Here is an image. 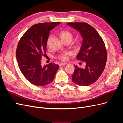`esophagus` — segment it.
I'll return each instance as SVG.
<instances>
[{
  "label": "esophagus",
  "instance_id": "1",
  "mask_svg": "<svg viewBox=\"0 0 123 123\" xmlns=\"http://www.w3.org/2000/svg\"><path fill=\"white\" fill-rule=\"evenodd\" d=\"M67 64V63L66 62H62V63H60V64H59V66H65Z\"/></svg>",
  "mask_w": 123,
  "mask_h": 123
}]
</instances>
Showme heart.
<instances>
[{"mask_svg": "<svg viewBox=\"0 0 123 123\" xmlns=\"http://www.w3.org/2000/svg\"><path fill=\"white\" fill-rule=\"evenodd\" d=\"M59 34H60V36L62 41L67 40H71L73 38V34H72V33H71L69 31L62 30L60 32ZM71 53L70 52H66L59 55L58 56V58L64 61H67L68 60V56L71 55Z\"/></svg>", "mask_w": 123, "mask_h": 123, "instance_id": "1", "label": "heart"}]
</instances>
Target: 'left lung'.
<instances>
[{"label":"left lung","mask_w":123,"mask_h":123,"mask_svg":"<svg viewBox=\"0 0 123 123\" xmlns=\"http://www.w3.org/2000/svg\"><path fill=\"white\" fill-rule=\"evenodd\" d=\"M67 25L82 36V43L76 58L86 64L85 68L74 66L72 80L79 86H87L97 80L105 69L107 59L105 43L98 33L88 24L69 23Z\"/></svg>","instance_id":"8db88e82"}]
</instances>
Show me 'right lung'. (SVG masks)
Returning <instances> with one entry per match:
<instances>
[{"label": "right lung", "mask_w": 123, "mask_h": 123, "mask_svg": "<svg viewBox=\"0 0 123 123\" xmlns=\"http://www.w3.org/2000/svg\"><path fill=\"white\" fill-rule=\"evenodd\" d=\"M59 22L35 24L21 37L16 49V58L21 73L29 81L38 86L51 83L59 66L53 63L42 66L41 59L46 53L50 32Z\"/></svg>", "instance_id": "obj_1"}]
</instances>
